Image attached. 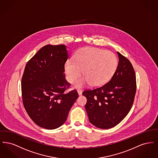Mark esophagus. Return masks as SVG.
<instances>
[{
	"mask_svg": "<svg viewBox=\"0 0 158 158\" xmlns=\"http://www.w3.org/2000/svg\"><path fill=\"white\" fill-rule=\"evenodd\" d=\"M77 92L79 95H81L82 94V89H77Z\"/></svg>",
	"mask_w": 158,
	"mask_h": 158,
	"instance_id": "1",
	"label": "esophagus"
}]
</instances>
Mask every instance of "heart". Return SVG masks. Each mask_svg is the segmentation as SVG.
<instances>
[{"instance_id": "heart-1", "label": "heart", "mask_w": 158, "mask_h": 158, "mask_svg": "<svg viewBox=\"0 0 158 158\" xmlns=\"http://www.w3.org/2000/svg\"><path fill=\"white\" fill-rule=\"evenodd\" d=\"M118 66L115 55L111 52L95 47H85L76 53L74 60L64 64V72L69 82H74L82 73L84 77L73 83L75 88L90 84L94 87L104 85L113 77Z\"/></svg>"}]
</instances>
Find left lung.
<instances>
[{
    "mask_svg": "<svg viewBox=\"0 0 158 158\" xmlns=\"http://www.w3.org/2000/svg\"><path fill=\"white\" fill-rule=\"evenodd\" d=\"M118 64L115 73L104 85L85 90L87 99L85 109L90 123L97 127L108 129L119 124L129 113L133 104L136 81L130 61L117 52Z\"/></svg>",
    "mask_w": 158,
    "mask_h": 158,
    "instance_id": "1",
    "label": "left lung"
}]
</instances>
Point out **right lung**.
<instances>
[{"mask_svg": "<svg viewBox=\"0 0 158 158\" xmlns=\"http://www.w3.org/2000/svg\"><path fill=\"white\" fill-rule=\"evenodd\" d=\"M68 58L66 45L48 44L26 64L21 81L23 104L41 127L53 130L62 126L78 98L76 90L64 92L70 85L64 73Z\"/></svg>", "mask_w": 158, "mask_h": 158, "instance_id": "add662e5", "label": "right lung"}]
</instances>
